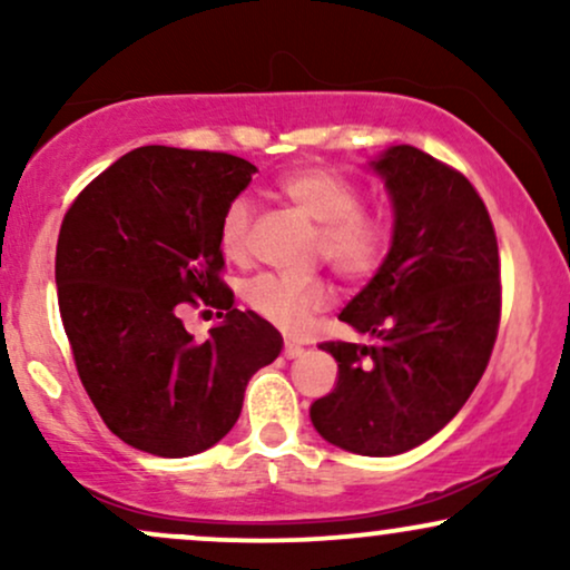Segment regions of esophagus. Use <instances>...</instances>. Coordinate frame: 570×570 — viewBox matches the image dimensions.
I'll use <instances>...</instances> for the list:
<instances>
[{"label":"esophagus","instance_id":"obj_1","mask_svg":"<svg viewBox=\"0 0 570 570\" xmlns=\"http://www.w3.org/2000/svg\"><path fill=\"white\" fill-rule=\"evenodd\" d=\"M303 353H305L303 345H297V343H286L284 345V356L286 358H297V356H303Z\"/></svg>","mask_w":570,"mask_h":570}]
</instances>
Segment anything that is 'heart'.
Listing matches in <instances>:
<instances>
[{
  "instance_id": "b5f03b06",
  "label": "heart",
  "mask_w": 570,
  "mask_h": 570,
  "mask_svg": "<svg viewBox=\"0 0 570 570\" xmlns=\"http://www.w3.org/2000/svg\"><path fill=\"white\" fill-rule=\"evenodd\" d=\"M276 187L292 208L316 222V257L335 267L337 276L367 281L381 271L391 246V225L381 212L362 208V187L356 181L335 168L303 166L281 176ZM248 230L252 206L246 198H233L219 222V246L227 259L246 257ZM244 297L265 322L294 332L330 305L332 286L324 278L259 276L246 286Z\"/></svg>"
}]
</instances>
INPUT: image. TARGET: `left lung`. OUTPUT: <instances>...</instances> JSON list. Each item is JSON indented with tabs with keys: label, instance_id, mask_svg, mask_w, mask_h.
<instances>
[{
	"label": "left lung",
	"instance_id": "1",
	"mask_svg": "<svg viewBox=\"0 0 570 570\" xmlns=\"http://www.w3.org/2000/svg\"><path fill=\"white\" fill-rule=\"evenodd\" d=\"M372 168L394 203V240L340 322L375 343L318 345L340 377L311 421L326 442L383 458L431 440L472 396L499 335L501 263L485 203L461 171L410 144Z\"/></svg>",
	"mask_w": 570,
	"mask_h": 570
}]
</instances>
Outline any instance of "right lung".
<instances>
[{
	"mask_svg": "<svg viewBox=\"0 0 570 570\" xmlns=\"http://www.w3.org/2000/svg\"><path fill=\"white\" fill-rule=\"evenodd\" d=\"M257 168L227 153L139 147L77 195L56 246V286L90 402L130 448L185 458L238 421L248 377L281 353V332L233 307L219 222ZM218 307L198 344L181 302Z\"/></svg>",
	"mask_w": 570,
	"mask_h": 570,
	"instance_id": "add662e5",
	"label": "right lung"
}]
</instances>
